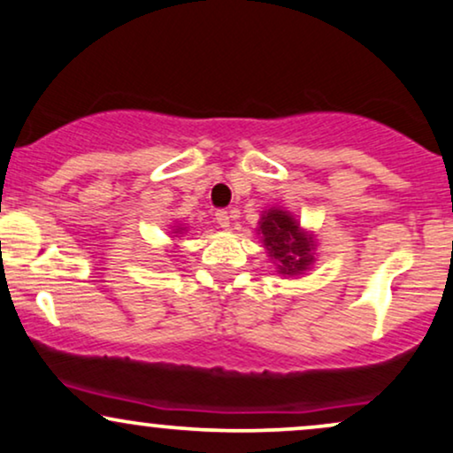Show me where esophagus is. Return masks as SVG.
Instances as JSON below:
<instances>
[{
    "label": "esophagus",
    "instance_id": "obj_1",
    "mask_svg": "<svg viewBox=\"0 0 453 453\" xmlns=\"http://www.w3.org/2000/svg\"><path fill=\"white\" fill-rule=\"evenodd\" d=\"M216 225L220 226V228L231 226V216H228L226 210H218L216 211Z\"/></svg>",
    "mask_w": 453,
    "mask_h": 453
}]
</instances>
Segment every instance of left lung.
<instances>
[{
  "label": "left lung",
  "mask_w": 453,
  "mask_h": 453,
  "mask_svg": "<svg viewBox=\"0 0 453 453\" xmlns=\"http://www.w3.org/2000/svg\"><path fill=\"white\" fill-rule=\"evenodd\" d=\"M256 233L279 275L300 277L315 265V233L306 231L292 211L283 208L265 210Z\"/></svg>",
  "instance_id": "1"
}]
</instances>
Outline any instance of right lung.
I'll return each mask as SVG.
<instances>
[{"label":"right lung","instance_id":"obj_1","mask_svg":"<svg viewBox=\"0 0 453 453\" xmlns=\"http://www.w3.org/2000/svg\"><path fill=\"white\" fill-rule=\"evenodd\" d=\"M187 231H188V226H184V225H174V226H170V237H172V239L182 237V233H187ZM174 248H178L176 243H174Z\"/></svg>","mask_w":453,"mask_h":453}]
</instances>
